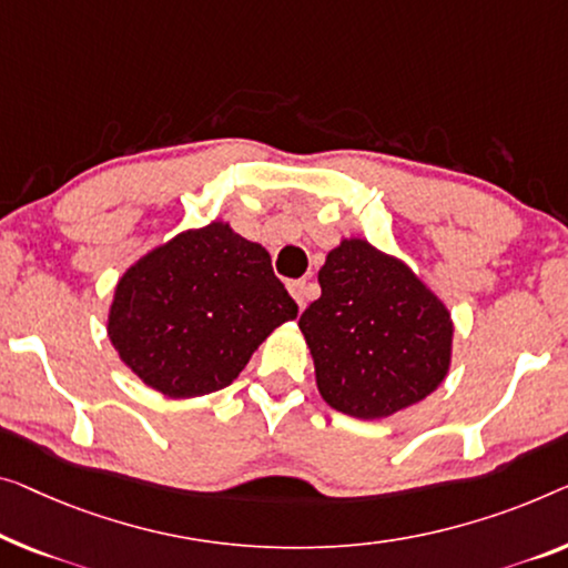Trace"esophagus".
<instances>
[{
  "label": "esophagus",
  "instance_id": "esophagus-1",
  "mask_svg": "<svg viewBox=\"0 0 568 568\" xmlns=\"http://www.w3.org/2000/svg\"><path fill=\"white\" fill-rule=\"evenodd\" d=\"M287 291H291V295H293L295 303H298L301 308H306V301H308V295H311V285L306 281L287 283Z\"/></svg>",
  "mask_w": 568,
  "mask_h": 568
}]
</instances>
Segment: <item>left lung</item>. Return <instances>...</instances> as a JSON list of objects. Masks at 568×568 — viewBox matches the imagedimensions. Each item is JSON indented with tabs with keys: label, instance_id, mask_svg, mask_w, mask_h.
I'll use <instances>...</instances> for the list:
<instances>
[{
	"label": "left lung",
	"instance_id": "8db88e82",
	"mask_svg": "<svg viewBox=\"0 0 568 568\" xmlns=\"http://www.w3.org/2000/svg\"><path fill=\"white\" fill-rule=\"evenodd\" d=\"M321 298L298 321L316 385L334 410L377 420L420 403L448 375L454 321L444 301L367 240H342L318 270Z\"/></svg>",
	"mask_w": 568,
	"mask_h": 568
}]
</instances>
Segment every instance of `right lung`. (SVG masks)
<instances>
[{"mask_svg": "<svg viewBox=\"0 0 568 568\" xmlns=\"http://www.w3.org/2000/svg\"><path fill=\"white\" fill-rule=\"evenodd\" d=\"M298 316L267 250L226 222L173 236L120 277L106 334L152 390L199 397L232 385L277 326Z\"/></svg>", "mask_w": 568, "mask_h": 568, "instance_id": "obj_1", "label": "right lung"}]
</instances>
